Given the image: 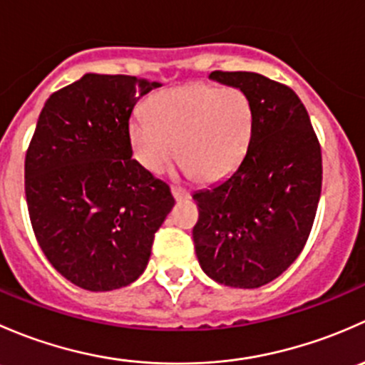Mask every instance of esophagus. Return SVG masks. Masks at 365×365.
Segmentation results:
<instances>
[{
  "label": "esophagus",
  "mask_w": 365,
  "mask_h": 365,
  "mask_svg": "<svg viewBox=\"0 0 365 365\" xmlns=\"http://www.w3.org/2000/svg\"><path fill=\"white\" fill-rule=\"evenodd\" d=\"M171 194L176 201H185L190 197V194L185 189H182V187H171Z\"/></svg>",
  "instance_id": "esophagus-1"
}]
</instances>
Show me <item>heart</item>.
<instances>
[{
  "instance_id": "heart-1",
  "label": "heart",
  "mask_w": 365,
  "mask_h": 365,
  "mask_svg": "<svg viewBox=\"0 0 365 365\" xmlns=\"http://www.w3.org/2000/svg\"><path fill=\"white\" fill-rule=\"evenodd\" d=\"M252 108L240 90L187 84L155 95L148 114L128 121L135 160L159 175L175 153L201 182L226 178L244 160L252 138Z\"/></svg>"
}]
</instances>
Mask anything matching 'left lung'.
<instances>
[{
	"instance_id": "left-lung-1",
	"label": "left lung",
	"mask_w": 365,
	"mask_h": 365,
	"mask_svg": "<svg viewBox=\"0 0 365 365\" xmlns=\"http://www.w3.org/2000/svg\"><path fill=\"white\" fill-rule=\"evenodd\" d=\"M210 79L249 98L254 125L240 165L192 196L194 245L213 281L259 288L288 270L307 242L322 194V148L292 88L256 72L215 70Z\"/></svg>"
}]
</instances>
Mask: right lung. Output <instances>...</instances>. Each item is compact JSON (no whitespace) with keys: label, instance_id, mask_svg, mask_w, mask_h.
Instances as JSON below:
<instances>
[{"label":"right lung","instance_id":"add662e5","mask_svg":"<svg viewBox=\"0 0 365 365\" xmlns=\"http://www.w3.org/2000/svg\"><path fill=\"white\" fill-rule=\"evenodd\" d=\"M160 83L84 73L47 98L24 162L29 220L49 263L72 284L111 292L145 272L175 200L132 159L128 120Z\"/></svg>","mask_w":365,"mask_h":365}]
</instances>
